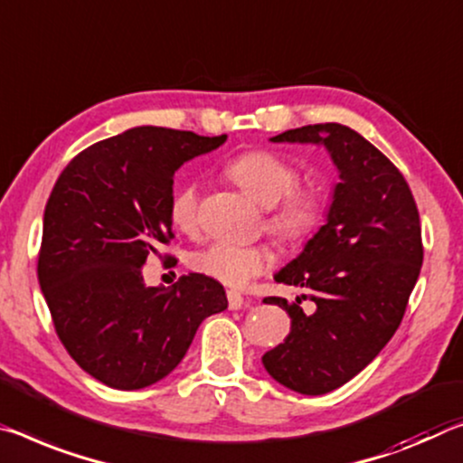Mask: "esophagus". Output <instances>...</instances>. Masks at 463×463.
<instances>
[{"mask_svg":"<svg viewBox=\"0 0 463 463\" xmlns=\"http://www.w3.org/2000/svg\"><path fill=\"white\" fill-rule=\"evenodd\" d=\"M226 297H229V309H232V311H237L245 305L243 295H241V292H237V290H229V292H226Z\"/></svg>","mask_w":463,"mask_h":463,"instance_id":"1","label":"esophagus"}]
</instances>
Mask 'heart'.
Here are the masks:
<instances>
[{
  "label": "heart",
  "mask_w": 463,
  "mask_h": 463,
  "mask_svg": "<svg viewBox=\"0 0 463 463\" xmlns=\"http://www.w3.org/2000/svg\"><path fill=\"white\" fill-rule=\"evenodd\" d=\"M226 175L255 202L269 208V229L282 239H303L317 229L324 218L321 197L309 189H298V171L274 152L251 150L239 154L226 165ZM197 197L200 192L194 183L175 189L168 205V218L175 229L183 232L195 229ZM189 263L197 274L231 288H243L274 263V253L266 245H243L218 239L197 249Z\"/></svg>",
  "instance_id": "heart-1"
}]
</instances>
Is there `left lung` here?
Wrapping results in <instances>:
<instances>
[{
  "label": "left lung",
  "mask_w": 463,
  "mask_h": 463,
  "mask_svg": "<svg viewBox=\"0 0 463 463\" xmlns=\"http://www.w3.org/2000/svg\"><path fill=\"white\" fill-rule=\"evenodd\" d=\"M324 146L340 183L326 224L274 280L298 286L316 303L268 297L288 313L290 334L261 356L278 383L324 395L356 377L400 327L422 266L420 218L406 179L375 146L340 123H317L269 137Z\"/></svg>",
  "instance_id": "left-lung-1"
}]
</instances>
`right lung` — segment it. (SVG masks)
I'll list each match as a JSON object with an SVG mask.
<instances>
[{"mask_svg": "<svg viewBox=\"0 0 463 463\" xmlns=\"http://www.w3.org/2000/svg\"><path fill=\"white\" fill-rule=\"evenodd\" d=\"M226 136L131 128L80 152L63 168L43 216L39 284L55 332L88 375L113 390L165 379L202 321L229 307L203 274L146 286L142 266L173 239L168 205L183 163Z\"/></svg>", "mask_w": 463, "mask_h": 463, "instance_id": "add662e5", "label": "right lung"}]
</instances>
